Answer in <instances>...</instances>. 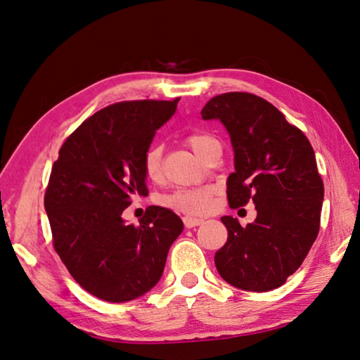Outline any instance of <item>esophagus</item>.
<instances>
[{"label":"esophagus","mask_w":360,"mask_h":360,"mask_svg":"<svg viewBox=\"0 0 360 360\" xmlns=\"http://www.w3.org/2000/svg\"><path fill=\"white\" fill-rule=\"evenodd\" d=\"M182 220H184V224H186L187 228L200 226V224H202V223H204L202 218H198V217H190V215H186L184 218H182Z\"/></svg>","instance_id":"34e87169"}]
</instances>
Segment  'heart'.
<instances>
[{
  "label": "heart",
  "mask_w": 360,
  "mask_h": 360,
  "mask_svg": "<svg viewBox=\"0 0 360 360\" xmlns=\"http://www.w3.org/2000/svg\"><path fill=\"white\" fill-rule=\"evenodd\" d=\"M186 143L190 146L196 156L201 160L214 146L220 145V142L209 132H193L186 137ZM142 170L143 174L150 181H160L162 178V150L160 146L153 145L143 153L142 158ZM215 188L196 187V188H179L176 192L167 195L162 198V204L168 207L182 210L186 214H204L212 207Z\"/></svg>",
  "instance_id": "heart-1"
}]
</instances>
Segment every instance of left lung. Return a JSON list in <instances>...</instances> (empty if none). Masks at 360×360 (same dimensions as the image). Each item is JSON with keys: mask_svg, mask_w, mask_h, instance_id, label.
<instances>
[{"mask_svg": "<svg viewBox=\"0 0 360 360\" xmlns=\"http://www.w3.org/2000/svg\"><path fill=\"white\" fill-rule=\"evenodd\" d=\"M204 120H220L234 148L228 178L232 209L252 201L256 220L242 228L221 217L228 240L215 252L220 276L237 288L269 292L297 271L320 229L323 179L314 148L271 103L246 91L209 100Z\"/></svg>", "mask_w": 360, "mask_h": 360, "instance_id": "left-lung-1", "label": "left lung"}]
</instances>
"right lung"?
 <instances>
[{
    "label": "right lung",
    "mask_w": 360,
    "mask_h": 360,
    "mask_svg": "<svg viewBox=\"0 0 360 360\" xmlns=\"http://www.w3.org/2000/svg\"><path fill=\"white\" fill-rule=\"evenodd\" d=\"M178 101H123L98 110L70 134L51 168L45 210L54 250L96 298L123 302L151 290L184 229L160 206L148 207L139 226L122 218L134 196L148 195L143 153Z\"/></svg>",
    "instance_id": "obj_1"
}]
</instances>
